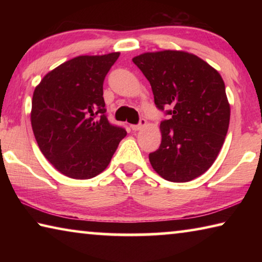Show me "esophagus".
<instances>
[{
    "mask_svg": "<svg viewBox=\"0 0 262 262\" xmlns=\"http://www.w3.org/2000/svg\"><path fill=\"white\" fill-rule=\"evenodd\" d=\"M147 123L148 122H147V120H145V119H141L139 125H132L130 128L133 130H141V129H143L145 126H147Z\"/></svg>",
    "mask_w": 262,
    "mask_h": 262,
    "instance_id": "esophagus-1",
    "label": "esophagus"
}]
</instances>
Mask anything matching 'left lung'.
<instances>
[{"label":"left lung","mask_w":262,"mask_h":262,"mask_svg":"<svg viewBox=\"0 0 262 262\" xmlns=\"http://www.w3.org/2000/svg\"><path fill=\"white\" fill-rule=\"evenodd\" d=\"M133 62L150 83L159 110L170 106L161 123L162 143L149 155L157 173L187 183L214 164L227 136L230 104L224 81L206 61L184 51L148 52Z\"/></svg>","instance_id":"left-lung-1"}]
</instances>
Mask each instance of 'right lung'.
Returning a JSON list of instances; mask_svg holds the SVG:
<instances>
[{
	"label": "right lung",
	"instance_id": "add662e5",
	"mask_svg": "<svg viewBox=\"0 0 262 262\" xmlns=\"http://www.w3.org/2000/svg\"><path fill=\"white\" fill-rule=\"evenodd\" d=\"M120 53L79 55L47 73L34 89L31 125L43 156L62 174L101 173L126 136L105 115L103 83Z\"/></svg>",
	"mask_w": 262,
	"mask_h": 262
}]
</instances>
